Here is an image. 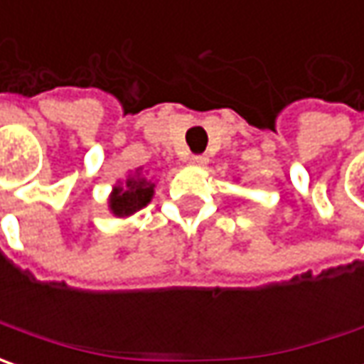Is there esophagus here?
<instances>
[{
	"label": "esophagus",
	"mask_w": 364,
	"mask_h": 364,
	"mask_svg": "<svg viewBox=\"0 0 364 364\" xmlns=\"http://www.w3.org/2000/svg\"><path fill=\"white\" fill-rule=\"evenodd\" d=\"M190 164L192 166H206L208 164V156H204V154H192L190 156Z\"/></svg>",
	"instance_id": "obj_1"
}]
</instances>
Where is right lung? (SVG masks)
<instances>
[{
    "instance_id": "right-lung-1",
    "label": "right lung",
    "mask_w": 364,
    "mask_h": 364,
    "mask_svg": "<svg viewBox=\"0 0 364 364\" xmlns=\"http://www.w3.org/2000/svg\"><path fill=\"white\" fill-rule=\"evenodd\" d=\"M154 196V184L147 182L146 178H129L125 188H115L111 196V210L117 217H127L133 215L135 210L144 208Z\"/></svg>"
}]
</instances>
